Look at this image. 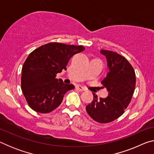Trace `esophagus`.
<instances>
[{
  "label": "esophagus",
  "mask_w": 154,
  "mask_h": 154,
  "mask_svg": "<svg viewBox=\"0 0 154 154\" xmlns=\"http://www.w3.org/2000/svg\"><path fill=\"white\" fill-rule=\"evenodd\" d=\"M76 89L79 91H81V92H82V91H85L86 89H85V88H83L82 86H81V85H77L76 86Z\"/></svg>",
  "instance_id": "34e87169"
}]
</instances>
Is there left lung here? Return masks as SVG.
I'll return each instance as SVG.
<instances>
[{
    "instance_id": "obj_1",
    "label": "left lung",
    "mask_w": 154,
    "mask_h": 154,
    "mask_svg": "<svg viewBox=\"0 0 154 154\" xmlns=\"http://www.w3.org/2000/svg\"><path fill=\"white\" fill-rule=\"evenodd\" d=\"M105 56L109 71L101 83L107 89L108 96L98 99L93 93L92 102L86 111L94 120L100 124L114 121L124 113L132 100L136 84L135 72L130 62L116 51L100 50Z\"/></svg>"
}]
</instances>
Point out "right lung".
Here are the masks:
<instances>
[{"label":"right lung","mask_w":154,"mask_h":154,"mask_svg":"<svg viewBox=\"0 0 154 154\" xmlns=\"http://www.w3.org/2000/svg\"><path fill=\"white\" fill-rule=\"evenodd\" d=\"M84 49L82 45L54 42L31 52L23 65L21 77V88L31 109L48 113L60 105L65 94L75 86L64 84L56 79V75L66 70L71 57Z\"/></svg>","instance_id":"obj_1"}]
</instances>
